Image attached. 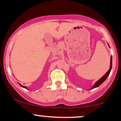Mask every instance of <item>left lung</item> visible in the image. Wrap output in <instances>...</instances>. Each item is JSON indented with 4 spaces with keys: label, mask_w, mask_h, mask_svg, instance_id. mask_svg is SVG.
Masks as SVG:
<instances>
[{
    "label": "left lung",
    "mask_w": 121,
    "mask_h": 121,
    "mask_svg": "<svg viewBox=\"0 0 121 121\" xmlns=\"http://www.w3.org/2000/svg\"><path fill=\"white\" fill-rule=\"evenodd\" d=\"M108 46L110 47L109 44H108ZM112 57L111 56V57H110V68H109V70H108V71L106 73H105V74H104V76H102V77H101L100 79H99V80H98V81L95 82L94 83V85L89 90H91V89H93L96 88V87L99 86V85H101L102 84V83H103L105 81V80H106V79L108 78V77L109 76L111 70H112Z\"/></svg>",
    "instance_id": "1"
}]
</instances>
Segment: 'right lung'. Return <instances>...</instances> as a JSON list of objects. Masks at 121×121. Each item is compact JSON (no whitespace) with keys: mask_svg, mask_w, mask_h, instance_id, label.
<instances>
[{"mask_svg":"<svg viewBox=\"0 0 121 121\" xmlns=\"http://www.w3.org/2000/svg\"><path fill=\"white\" fill-rule=\"evenodd\" d=\"M19 85H20L21 86H22V87H23V88H25V89H28V88H27V86H23V85H21L20 84H19Z\"/></svg>","mask_w":121,"mask_h":121,"instance_id":"add662e5","label":"right lung"}]
</instances>
